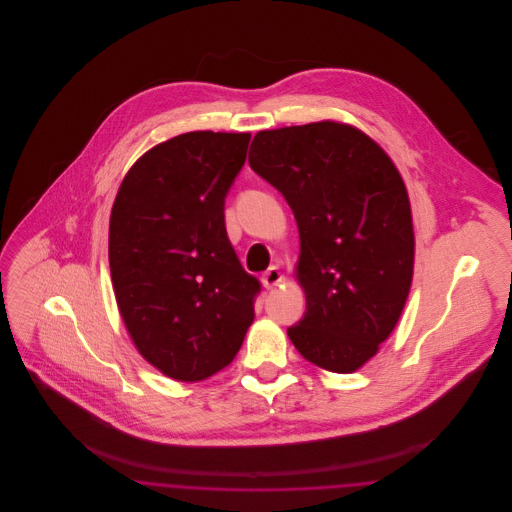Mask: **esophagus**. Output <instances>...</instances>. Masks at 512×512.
<instances>
[{
    "mask_svg": "<svg viewBox=\"0 0 512 512\" xmlns=\"http://www.w3.org/2000/svg\"><path fill=\"white\" fill-rule=\"evenodd\" d=\"M280 282H284V274L280 272V268L278 267H270L267 272L263 274V286H265L267 290H272V288L278 286Z\"/></svg>",
    "mask_w": 512,
    "mask_h": 512,
    "instance_id": "obj_1",
    "label": "esophagus"
}]
</instances>
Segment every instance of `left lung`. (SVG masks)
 <instances>
[{
    "mask_svg": "<svg viewBox=\"0 0 512 512\" xmlns=\"http://www.w3.org/2000/svg\"><path fill=\"white\" fill-rule=\"evenodd\" d=\"M249 167L284 195L299 228L307 305L290 340L313 365L355 372L388 340L411 290L401 174L361 130L332 121L257 132Z\"/></svg>",
    "mask_w": 512,
    "mask_h": 512,
    "instance_id": "left-lung-1",
    "label": "left lung"
}]
</instances>
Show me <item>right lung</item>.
<instances>
[{
    "label": "right lung",
    "mask_w": 512,
    "mask_h": 512,
    "mask_svg": "<svg viewBox=\"0 0 512 512\" xmlns=\"http://www.w3.org/2000/svg\"><path fill=\"white\" fill-rule=\"evenodd\" d=\"M251 134L188 132L149 149L122 180L109 267L126 330L147 363L180 382L230 365L255 317L261 282L224 224V199Z\"/></svg>",
    "instance_id": "right-lung-1"
}]
</instances>
